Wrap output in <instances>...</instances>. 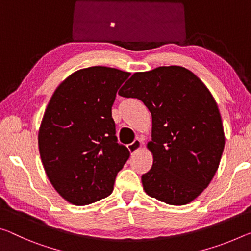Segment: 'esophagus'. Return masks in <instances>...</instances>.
I'll list each match as a JSON object with an SVG mask.
<instances>
[{
    "mask_svg": "<svg viewBox=\"0 0 251 251\" xmlns=\"http://www.w3.org/2000/svg\"><path fill=\"white\" fill-rule=\"evenodd\" d=\"M141 146H142V142L138 140V138H136V140H135L133 143H130V144L127 145V147H128V150H129V152L132 154L136 153L137 151L141 149Z\"/></svg>",
    "mask_w": 251,
    "mask_h": 251,
    "instance_id": "esophagus-1",
    "label": "esophagus"
}]
</instances>
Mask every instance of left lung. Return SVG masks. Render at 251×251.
<instances>
[{
    "label": "left lung",
    "mask_w": 251,
    "mask_h": 251,
    "mask_svg": "<svg viewBox=\"0 0 251 251\" xmlns=\"http://www.w3.org/2000/svg\"><path fill=\"white\" fill-rule=\"evenodd\" d=\"M152 114L153 166L142 176L150 197L183 205L200 196L219 168L225 134L217 102L204 83L180 66L136 73L118 91Z\"/></svg>",
    "instance_id": "1"
}]
</instances>
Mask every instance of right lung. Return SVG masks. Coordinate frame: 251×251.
Wrapping results in <instances>:
<instances>
[{"label":"right lung","instance_id":"obj_1","mask_svg":"<svg viewBox=\"0 0 251 251\" xmlns=\"http://www.w3.org/2000/svg\"><path fill=\"white\" fill-rule=\"evenodd\" d=\"M129 75L101 66L78 70L48 104L39 130L40 156L55 191L75 205L108 197L129 158L111 117L117 90Z\"/></svg>","mask_w":251,"mask_h":251}]
</instances>
